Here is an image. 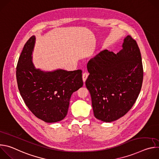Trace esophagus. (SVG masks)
<instances>
[{
	"label": "esophagus",
	"mask_w": 159,
	"mask_h": 159,
	"mask_svg": "<svg viewBox=\"0 0 159 159\" xmlns=\"http://www.w3.org/2000/svg\"><path fill=\"white\" fill-rule=\"evenodd\" d=\"M88 75H89V74L87 72H85V73L83 74V75H82V80H83L84 82H85V80H87V79L88 77Z\"/></svg>",
	"instance_id": "obj_1"
}]
</instances>
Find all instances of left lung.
Returning <instances> with one entry per match:
<instances>
[{"mask_svg":"<svg viewBox=\"0 0 159 159\" xmlns=\"http://www.w3.org/2000/svg\"><path fill=\"white\" fill-rule=\"evenodd\" d=\"M117 54L104 50L87 63L85 85L91 96L94 116L111 122L125 116L140 93L143 78L138 44L129 35Z\"/></svg>","mask_w":159,"mask_h":159,"instance_id":"obj_1","label":"left lung"}]
</instances>
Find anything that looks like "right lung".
<instances>
[{"label":"right lung","mask_w":159,"mask_h":159,"mask_svg":"<svg viewBox=\"0 0 159 159\" xmlns=\"http://www.w3.org/2000/svg\"><path fill=\"white\" fill-rule=\"evenodd\" d=\"M35 36L25 44L16 67L20 96L38 118L47 123L62 120L66 115L73 93L82 87V70H57L45 72L35 69L32 52Z\"/></svg>","instance_id":"1"}]
</instances>
